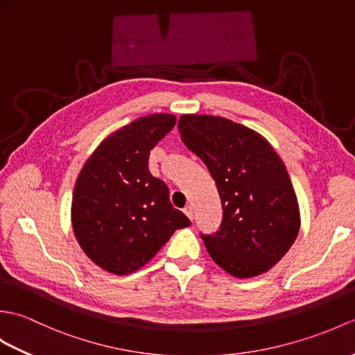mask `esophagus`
<instances>
[{
  "mask_svg": "<svg viewBox=\"0 0 355 355\" xmlns=\"http://www.w3.org/2000/svg\"><path fill=\"white\" fill-rule=\"evenodd\" d=\"M184 214L187 215V218H189V220H193V207L192 206L184 207Z\"/></svg>",
  "mask_w": 355,
  "mask_h": 355,
  "instance_id": "1",
  "label": "esophagus"
}]
</instances>
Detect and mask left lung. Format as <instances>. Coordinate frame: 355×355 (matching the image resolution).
Segmentation results:
<instances>
[{"instance_id":"1","label":"left lung","mask_w":355,"mask_h":355,"mask_svg":"<svg viewBox=\"0 0 355 355\" xmlns=\"http://www.w3.org/2000/svg\"><path fill=\"white\" fill-rule=\"evenodd\" d=\"M178 131L207 166L221 198L220 230L201 235L210 258L235 277L270 270L300 227L297 197L281 157L261 134L224 117L184 114Z\"/></svg>"}]
</instances>
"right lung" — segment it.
Segmentation results:
<instances>
[{
	"label": "right lung",
	"instance_id": "add662e5",
	"mask_svg": "<svg viewBox=\"0 0 355 355\" xmlns=\"http://www.w3.org/2000/svg\"><path fill=\"white\" fill-rule=\"evenodd\" d=\"M175 116L135 119L105 139L82 168L73 191L71 224L96 266L130 275L154 258L177 229L191 225L173 209L168 186L150 175L149 153Z\"/></svg>",
	"mask_w": 355,
	"mask_h": 355
}]
</instances>
